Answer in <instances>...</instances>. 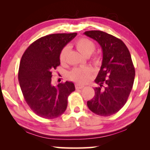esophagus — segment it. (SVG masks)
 Wrapping results in <instances>:
<instances>
[{"label":"esophagus","instance_id":"1","mask_svg":"<svg viewBox=\"0 0 150 150\" xmlns=\"http://www.w3.org/2000/svg\"><path fill=\"white\" fill-rule=\"evenodd\" d=\"M85 87L84 85H79V84H76L75 85V87L76 89H83V88Z\"/></svg>","mask_w":150,"mask_h":150}]
</instances>
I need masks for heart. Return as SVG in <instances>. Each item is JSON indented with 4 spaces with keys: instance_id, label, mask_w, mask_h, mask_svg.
I'll list each match as a JSON object with an SVG mask.
<instances>
[{
    "instance_id": "heart-1",
    "label": "heart",
    "mask_w": 150,
    "mask_h": 150,
    "mask_svg": "<svg viewBox=\"0 0 150 150\" xmlns=\"http://www.w3.org/2000/svg\"><path fill=\"white\" fill-rule=\"evenodd\" d=\"M75 46L77 50L85 57H89L96 50V44L93 41L87 38H79L75 42ZM69 52V47L65 46L61 50L59 54V60L61 63H64L66 61L67 54ZM93 61L96 63L100 62V57L98 55H94ZM93 73V69L90 67H75L69 71V78L71 81L78 83H85L89 80L90 76Z\"/></svg>"
}]
</instances>
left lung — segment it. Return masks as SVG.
<instances>
[{"label":"left lung","mask_w":150,"mask_h":150,"mask_svg":"<svg viewBox=\"0 0 150 150\" xmlns=\"http://www.w3.org/2000/svg\"><path fill=\"white\" fill-rule=\"evenodd\" d=\"M84 34L97 41L103 52L101 68L95 80L100 87L94 88L95 96L87 101V106L98 115H112L126 103L132 89L135 69L130 53L120 39L105 32L89 30Z\"/></svg>","instance_id":"8db88e82"}]
</instances>
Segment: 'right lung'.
<instances>
[{
	"mask_svg": "<svg viewBox=\"0 0 150 150\" xmlns=\"http://www.w3.org/2000/svg\"><path fill=\"white\" fill-rule=\"evenodd\" d=\"M73 33L51 34L32 43L22 55L18 81L24 98L30 109L45 119L58 117L65 111L67 98L75 91L72 82L52 85V71L60 65L62 48L76 35Z\"/></svg>",
	"mask_w": 150,
	"mask_h": 150,
	"instance_id": "1",
	"label": "right lung"
}]
</instances>
